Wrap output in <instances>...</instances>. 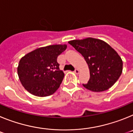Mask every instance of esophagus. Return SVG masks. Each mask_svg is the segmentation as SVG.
Returning a JSON list of instances; mask_svg holds the SVG:
<instances>
[{"mask_svg":"<svg viewBox=\"0 0 133 133\" xmlns=\"http://www.w3.org/2000/svg\"><path fill=\"white\" fill-rule=\"evenodd\" d=\"M79 72H80L79 70H78V69H75V71H74V72H75V74H77V75H78V74L79 73Z\"/></svg>","mask_w":133,"mask_h":133,"instance_id":"34e87169","label":"esophagus"}]
</instances>
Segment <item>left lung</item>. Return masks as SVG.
I'll list each match as a JSON object with an SVG mask.
<instances>
[{
	"label": "left lung",
	"mask_w": 133,
	"mask_h": 133,
	"mask_svg": "<svg viewBox=\"0 0 133 133\" xmlns=\"http://www.w3.org/2000/svg\"><path fill=\"white\" fill-rule=\"evenodd\" d=\"M85 59L90 78L83 87L92 92H102L117 82L123 71V61L109 44L94 38L69 41Z\"/></svg>",
	"instance_id": "left-lung-1"
}]
</instances>
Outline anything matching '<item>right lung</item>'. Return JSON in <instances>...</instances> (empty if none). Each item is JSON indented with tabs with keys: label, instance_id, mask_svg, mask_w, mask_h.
I'll list each match as a JSON object with an SVG mask.
<instances>
[{
	"label": "right lung",
	"instance_id": "obj_1",
	"mask_svg": "<svg viewBox=\"0 0 133 133\" xmlns=\"http://www.w3.org/2000/svg\"><path fill=\"white\" fill-rule=\"evenodd\" d=\"M66 44H53L29 52L20 60L17 72L24 89L36 97H47L59 88L64 74L59 69L57 58Z\"/></svg>",
	"mask_w": 133,
	"mask_h": 133
}]
</instances>
